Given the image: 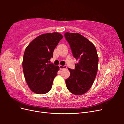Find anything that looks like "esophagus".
Instances as JSON below:
<instances>
[{"label":"esophagus","mask_w":124,"mask_h":124,"mask_svg":"<svg viewBox=\"0 0 124 124\" xmlns=\"http://www.w3.org/2000/svg\"><path fill=\"white\" fill-rule=\"evenodd\" d=\"M59 68L61 70L62 69H65L67 68V66H62V65H60L59 66Z\"/></svg>","instance_id":"34e87169"}]
</instances>
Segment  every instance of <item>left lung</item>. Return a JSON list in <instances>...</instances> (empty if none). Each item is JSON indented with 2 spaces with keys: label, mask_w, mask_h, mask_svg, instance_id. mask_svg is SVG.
Listing matches in <instances>:
<instances>
[{
  "label": "left lung",
  "mask_w": 124,
  "mask_h": 124,
  "mask_svg": "<svg viewBox=\"0 0 124 124\" xmlns=\"http://www.w3.org/2000/svg\"><path fill=\"white\" fill-rule=\"evenodd\" d=\"M74 57L78 60L75 69L68 68L70 77L66 80L69 91L74 95L84 94L91 88L98 71V56L91 41L78 33L65 32Z\"/></svg>",
  "instance_id": "left-lung-1"
}]
</instances>
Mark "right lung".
Segmentation results:
<instances>
[{
	"label": "right lung",
	"instance_id": "right-lung-1",
	"mask_svg": "<svg viewBox=\"0 0 124 124\" xmlns=\"http://www.w3.org/2000/svg\"><path fill=\"white\" fill-rule=\"evenodd\" d=\"M63 36L59 32L46 33L38 36L26 47L23 70L29 88L37 94H45L52 88L59 70L58 66L48 63Z\"/></svg>",
	"mask_w": 124,
	"mask_h": 124
}]
</instances>
